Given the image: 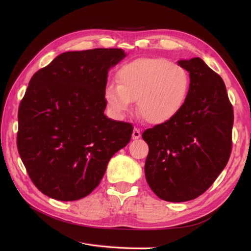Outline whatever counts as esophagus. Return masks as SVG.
<instances>
[{
	"label": "esophagus",
	"mask_w": 251,
	"mask_h": 251,
	"mask_svg": "<svg viewBox=\"0 0 251 251\" xmlns=\"http://www.w3.org/2000/svg\"><path fill=\"white\" fill-rule=\"evenodd\" d=\"M132 139H139V138L141 137V130L139 128H134V131H132Z\"/></svg>",
	"instance_id": "1"
}]
</instances>
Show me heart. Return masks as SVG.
Masks as SVG:
<instances>
[{
	"mask_svg": "<svg viewBox=\"0 0 251 251\" xmlns=\"http://www.w3.org/2000/svg\"><path fill=\"white\" fill-rule=\"evenodd\" d=\"M190 75L178 63L164 58H140L123 66L117 73V85L104 89L109 109L116 115L137 110L147 122L162 124L177 115L188 98Z\"/></svg>",
	"mask_w": 251,
	"mask_h": 251,
	"instance_id": "obj_1",
	"label": "heart"
}]
</instances>
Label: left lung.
<instances>
[{"mask_svg": "<svg viewBox=\"0 0 251 251\" xmlns=\"http://www.w3.org/2000/svg\"><path fill=\"white\" fill-rule=\"evenodd\" d=\"M190 90L179 113L143 131L148 184L167 201L194 200L210 188L232 151L233 106L219 74L201 58L180 60Z\"/></svg>", "mask_w": 251, "mask_h": 251, "instance_id": "obj_1", "label": "left lung"}]
</instances>
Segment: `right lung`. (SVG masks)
I'll list each match as a JSON object with an SVG mask.
<instances>
[{"label": "right lung", "instance_id": "right-lung-1", "mask_svg": "<svg viewBox=\"0 0 251 251\" xmlns=\"http://www.w3.org/2000/svg\"><path fill=\"white\" fill-rule=\"evenodd\" d=\"M125 56L121 49L67 51L31 77L18 109L17 148L43 194L63 201L87 196L130 141V123L103 113L108 71Z\"/></svg>", "mask_w": 251, "mask_h": 251}]
</instances>
